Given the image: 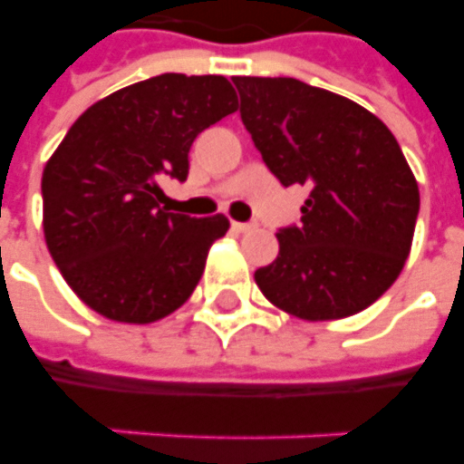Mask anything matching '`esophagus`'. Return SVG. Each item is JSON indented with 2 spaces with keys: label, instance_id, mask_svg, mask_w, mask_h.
<instances>
[{
  "label": "esophagus",
  "instance_id": "1",
  "mask_svg": "<svg viewBox=\"0 0 464 464\" xmlns=\"http://www.w3.org/2000/svg\"><path fill=\"white\" fill-rule=\"evenodd\" d=\"M257 225H252V222H232V229H237V232H252Z\"/></svg>",
  "mask_w": 464,
  "mask_h": 464
}]
</instances>
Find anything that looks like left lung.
<instances>
[{"mask_svg":"<svg viewBox=\"0 0 464 464\" xmlns=\"http://www.w3.org/2000/svg\"><path fill=\"white\" fill-rule=\"evenodd\" d=\"M239 114L269 172L307 185L302 222L255 272L275 307L343 320L392 287L412 247L420 189L395 134L343 94L292 77H235Z\"/></svg>","mask_w":464,"mask_h":464,"instance_id":"1","label":"left lung"}]
</instances>
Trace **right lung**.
<instances>
[{
  "mask_svg": "<svg viewBox=\"0 0 464 464\" xmlns=\"http://www.w3.org/2000/svg\"><path fill=\"white\" fill-rule=\"evenodd\" d=\"M237 107L222 74H160L94 102L69 127L42 172V227L90 310L150 324L189 300L229 219L167 212L160 179L185 182L197 134Z\"/></svg>",
  "mask_w": 464,
  "mask_h": 464,
  "instance_id": "1",
  "label": "right lung"
}]
</instances>
